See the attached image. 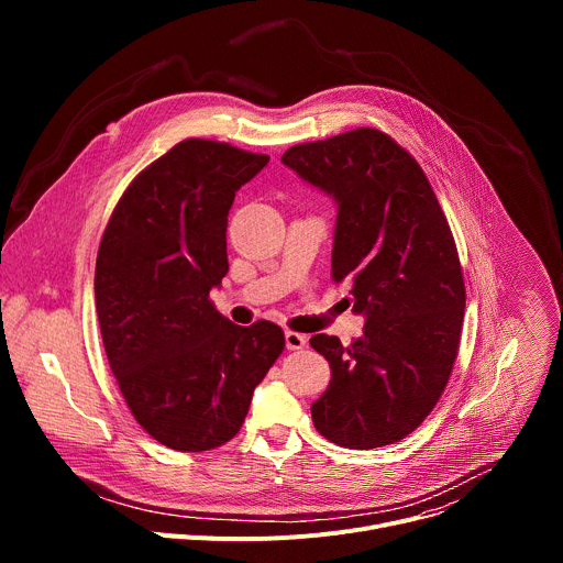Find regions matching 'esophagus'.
I'll use <instances>...</instances> for the list:
<instances>
[{
    "label": "esophagus",
    "instance_id": "34e87169",
    "mask_svg": "<svg viewBox=\"0 0 563 563\" xmlns=\"http://www.w3.org/2000/svg\"><path fill=\"white\" fill-rule=\"evenodd\" d=\"M285 345L287 350H302L307 345V336L298 332H285Z\"/></svg>",
    "mask_w": 563,
    "mask_h": 563
}]
</instances>
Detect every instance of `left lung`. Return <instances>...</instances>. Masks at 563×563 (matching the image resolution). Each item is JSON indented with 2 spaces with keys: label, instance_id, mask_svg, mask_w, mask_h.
Segmentation results:
<instances>
[{
  "label": "left lung",
  "instance_id": "8db88e82",
  "mask_svg": "<svg viewBox=\"0 0 563 563\" xmlns=\"http://www.w3.org/2000/svg\"><path fill=\"white\" fill-rule=\"evenodd\" d=\"M283 165L334 198L332 278L365 316L352 345L309 339L332 367L313 426L352 450L396 443L432 412L459 352L465 287L448 220L417 159L383 131L296 144Z\"/></svg>",
  "mask_w": 563,
  "mask_h": 563
}]
</instances>
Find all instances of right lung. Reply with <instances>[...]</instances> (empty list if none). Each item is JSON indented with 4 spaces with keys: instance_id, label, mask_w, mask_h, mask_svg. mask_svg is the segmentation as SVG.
<instances>
[{
    "instance_id": "obj_1",
    "label": "right lung",
    "mask_w": 563,
    "mask_h": 563,
    "mask_svg": "<svg viewBox=\"0 0 563 563\" xmlns=\"http://www.w3.org/2000/svg\"><path fill=\"white\" fill-rule=\"evenodd\" d=\"M267 163L183 140L126 187L102 235L96 307L111 372L135 421L178 452L233 439L285 347L276 323L233 325L209 300L229 272L235 191Z\"/></svg>"
}]
</instances>
